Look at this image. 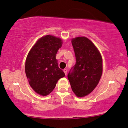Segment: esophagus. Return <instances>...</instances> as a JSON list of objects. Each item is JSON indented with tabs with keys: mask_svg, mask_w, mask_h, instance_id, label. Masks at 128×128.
Returning <instances> with one entry per match:
<instances>
[{
	"mask_svg": "<svg viewBox=\"0 0 128 128\" xmlns=\"http://www.w3.org/2000/svg\"><path fill=\"white\" fill-rule=\"evenodd\" d=\"M63 71L64 72V74L66 75V74H67V70H66V69H64V70H63Z\"/></svg>",
	"mask_w": 128,
	"mask_h": 128,
	"instance_id": "obj_1",
	"label": "esophagus"
}]
</instances>
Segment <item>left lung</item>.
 Instances as JSON below:
<instances>
[{
  "label": "left lung",
  "mask_w": 128,
  "mask_h": 128,
  "mask_svg": "<svg viewBox=\"0 0 128 128\" xmlns=\"http://www.w3.org/2000/svg\"><path fill=\"white\" fill-rule=\"evenodd\" d=\"M76 62L68 78L72 90L78 97L86 96L98 84L102 73V57L90 39L77 37L72 39Z\"/></svg>",
  "instance_id": "obj_1"
}]
</instances>
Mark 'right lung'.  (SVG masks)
Returning a JSON list of instances; mask_svg holds the SVG:
<instances>
[{"instance_id": "obj_1", "label": "right lung", "mask_w": 128, "mask_h": 128, "mask_svg": "<svg viewBox=\"0 0 128 128\" xmlns=\"http://www.w3.org/2000/svg\"><path fill=\"white\" fill-rule=\"evenodd\" d=\"M62 43L59 38L44 36L38 40L26 58L25 71L29 84L35 92L42 96L49 94L58 81L66 76L56 59Z\"/></svg>"}]
</instances>
